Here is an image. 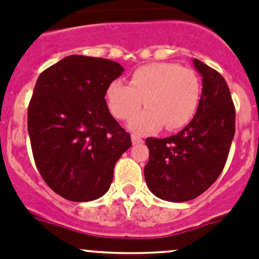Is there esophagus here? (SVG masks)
Listing matches in <instances>:
<instances>
[{"instance_id": "1", "label": "esophagus", "mask_w": 259, "mask_h": 259, "mask_svg": "<svg viewBox=\"0 0 259 259\" xmlns=\"http://www.w3.org/2000/svg\"><path fill=\"white\" fill-rule=\"evenodd\" d=\"M131 139H132V144L134 145H139V144H142V142H144V140H142L140 136H137V135H132Z\"/></svg>"}]
</instances>
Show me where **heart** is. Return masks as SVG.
<instances>
[{"mask_svg": "<svg viewBox=\"0 0 259 259\" xmlns=\"http://www.w3.org/2000/svg\"><path fill=\"white\" fill-rule=\"evenodd\" d=\"M108 108L117 119L128 120L137 134H149L164 125L168 131L184 127L196 114L201 99V80L191 68L177 63L159 62L139 67L130 82L114 80L105 93Z\"/></svg>", "mask_w": 259, "mask_h": 259, "instance_id": "obj_1", "label": "heart"}]
</instances>
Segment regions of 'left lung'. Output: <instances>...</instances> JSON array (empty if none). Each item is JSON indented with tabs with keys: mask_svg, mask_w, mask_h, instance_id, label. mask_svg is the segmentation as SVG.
Wrapping results in <instances>:
<instances>
[{
	"mask_svg": "<svg viewBox=\"0 0 259 259\" xmlns=\"http://www.w3.org/2000/svg\"><path fill=\"white\" fill-rule=\"evenodd\" d=\"M193 65L202 76L193 119L174 136L146 139L145 181L164 201H191L207 191L225 166L235 134V108L225 78L196 58Z\"/></svg>",
	"mask_w": 259,
	"mask_h": 259,
	"instance_id": "8db88e82",
	"label": "left lung"
}]
</instances>
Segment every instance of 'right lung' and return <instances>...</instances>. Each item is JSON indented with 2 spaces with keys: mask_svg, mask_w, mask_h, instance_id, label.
Returning a JSON list of instances; mask_svg holds the SVG:
<instances>
[{
  "mask_svg": "<svg viewBox=\"0 0 259 259\" xmlns=\"http://www.w3.org/2000/svg\"><path fill=\"white\" fill-rule=\"evenodd\" d=\"M123 67L105 58L72 54L40 73L28 108V132L44 182L63 198L94 201L113 181L131 136L105 102Z\"/></svg>",
  "mask_w": 259,
  "mask_h": 259,
  "instance_id": "obj_1",
  "label": "right lung"
}]
</instances>
